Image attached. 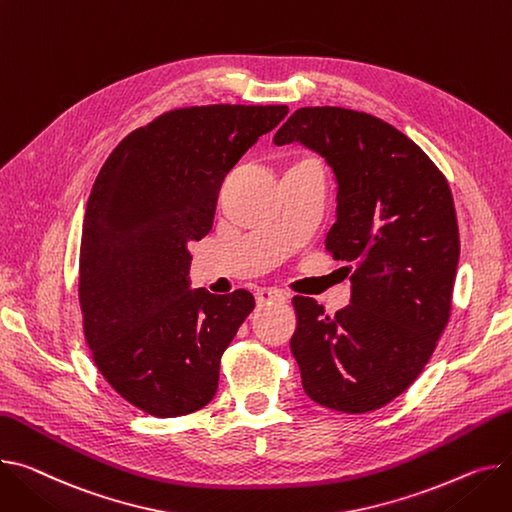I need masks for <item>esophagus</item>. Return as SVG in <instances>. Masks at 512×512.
I'll use <instances>...</instances> for the list:
<instances>
[{
	"mask_svg": "<svg viewBox=\"0 0 512 512\" xmlns=\"http://www.w3.org/2000/svg\"><path fill=\"white\" fill-rule=\"evenodd\" d=\"M255 300L259 306L265 304H284L286 302V294L282 290H271V288H261L255 292Z\"/></svg>",
	"mask_w": 512,
	"mask_h": 512,
	"instance_id": "34e87169",
	"label": "esophagus"
}]
</instances>
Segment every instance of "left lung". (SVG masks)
<instances>
[{"instance_id":"8db88e82","label":"left lung","mask_w":512,"mask_h":512,"mask_svg":"<svg viewBox=\"0 0 512 512\" xmlns=\"http://www.w3.org/2000/svg\"><path fill=\"white\" fill-rule=\"evenodd\" d=\"M274 142H300L333 168L337 222L325 249L352 271V304L333 317L315 298H292L304 393L335 412H374L420 377L451 317L459 226L449 183L405 133L352 109L302 107Z\"/></svg>"}]
</instances>
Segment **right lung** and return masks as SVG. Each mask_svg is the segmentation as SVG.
<instances>
[{
	"instance_id": "add662e5",
	"label": "right lung",
	"mask_w": 512,
	"mask_h": 512,
	"mask_svg": "<svg viewBox=\"0 0 512 512\" xmlns=\"http://www.w3.org/2000/svg\"><path fill=\"white\" fill-rule=\"evenodd\" d=\"M286 105H206L131 131L92 185L78 298L92 360L133 407L187 416L208 405L220 360L255 309L247 290H189V241L212 230L228 170Z\"/></svg>"
}]
</instances>
